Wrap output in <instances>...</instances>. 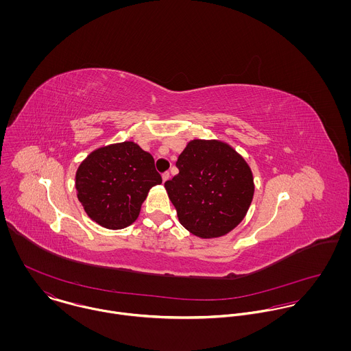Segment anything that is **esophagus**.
I'll use <instances>...</instances> for the list:
<instances>
[{"label": "esophagus", "mask_w": 351, "mask_h": 351, "mask_svg": "<svg viewBox=\"0 0 351 351\" xmlns=\"http://www.w3.org/2000/svg\"><path fill=\"white\" fill-rule=\"evenodd\" d=\"M162 180H163V182H166L167 180H170V173H169V171L163 173V174H162Z\"/></svg>", "instance_id": "1"}]
</instances>
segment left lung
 I'll return each mask as SVG.
<instances>
[{
  "instance_id": "left-lung-1",
  "label": "left lung",
  "mask_w": 351,
  "mask_h": 351,
  "mask_svg": "<svg viewBox=\"0 0 351 351\" xmlns=\"http://www.w3.org/2000/svg\"><path fill=\"white\" fill-rule=\"evenodd\" d=\"M177 167L180 173L165 188L189 232L220 238L245 219L254 196L252 171L228 143L193 139L178 156Z\"/></svg>"
}]
</instances>
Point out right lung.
Returning <instances> with one entry per match:
<instances>
[{
  "mask_svg": "<svg viewBox=\"0 0 351 351\" xmlns=\"http://www.w3.org/2000/svg\"><path fill=\"white\" fill-rule=\"evenodd\" d=\"M159 184L152 155L130 141L92 151L75 173L78 200L86 215L108 230L131 226L151 188Z\"/></svg>",
  "mask_w": 351,
  "mask_h": 351,
  "instance_id": "add662e5",
  "label": "right lung"
}]
</instances>
